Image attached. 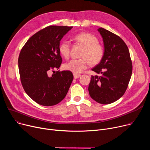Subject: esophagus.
<instances>
[{
	"mask_svg": "<svg viewBox=\"0 0 150 150\" xmlns=\"http://www.w3.org/2000/svg\"><path fill=\"white\" fill-rule=\"evenodd\" d=\"M81 76V75L80 74H74V77L75 79H77V78H80Z\"/></svg>",
	"mask_w": 150,
	"mask_h": 150,
	"instance_id": "obj_1",
	"label": "esophagus"
}]
</instances>
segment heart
Masks as SVG:
<instances>
[{"mask_svg":"<svg viewBox=\"0 0 150 150\" xmlns=\"http://www.w3.org/2000/svg\"><path fill=\"white\" fill-rule=\"evenodd\" d=\"M74 40L83 47L80 59H74L65 64L66 70L75 74H79L88 68L89 63L97 65L101 61L104 55V48L98 43L96 36L88 33H81L74 37ZM59 52L63 57L67 58L70 54V42L67 40L62 41L59 45Z\"/></svg>","mask_w":150,"mask_h":150,"instance_id":"b5f03b06","label":"heart"}]
</instances>
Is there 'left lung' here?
Returning <instances> with one entry per match:
<instances>
[{
    "instance_id": "obj_1",
    "label": "left lung",
    "mask_w": 150,
    "mask_h": 150,
    "mask_svg": "<svg viewBox=\"0 0 150 150\" xmlns=\"http://www.w3.org/2000/svg\"><path fill=\"white\" fill-rule=\"evenodd\" d=\"M98 32L103 38L104 55L92 70L101 76H92L88 91L91 97L107 105L125 93L132 75V66L128 47L119 36L103 28Z\"/></svg>"
}]
</instances>
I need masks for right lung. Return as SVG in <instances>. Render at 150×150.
Segmentation results:
<instances>
[{
    "label": "right lung",
    "instance_id": "add662e5",
    "mask_svg": "<svg viewBox=\"0 0 150 150\" xmlns=\"http://www.w3.org/2000/svg\"><path fill=\"white\" fill-rule=\"evenodd\" d=\"M72 28L47 27L31 36L20 52L18 66L23 88L39 105L50 106L59 103L65 98L73 81V74L69 70H59L48 75L50 70L59 68L60 41Z\"/></svg>",
    "mask_w": 150,
    "mask_h": 150
}]
</instances>
